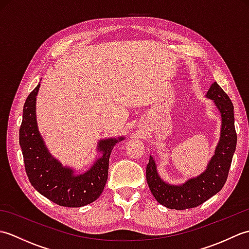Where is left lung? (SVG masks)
Masks as SVG:
<instances>
[{
    "label": "left lung",
    "instance_id": "1",
    "mask_svg": "<svg viewBox=\"0 0 249 249\" xmlns=\"http://www.w3.org/2000/svg\"><path fill=\"white\" fill-rule=\"evenodd\" d=\"M205 97L213 100L221 119L218 143L205 170L182 184H170L160 178L154 157L150 155L146 166L147 184L157 202L168 209L196 208L220 192L227 181L236 147L234 108L231 99L217 82L212 83Z\"/></svg>",
    "mask_w": 249,
    "mask_h": 249
}]
</instances>
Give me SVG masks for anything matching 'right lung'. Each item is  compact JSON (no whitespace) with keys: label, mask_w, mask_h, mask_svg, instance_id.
<instances>
[{"label":"right lung","mask_w":249,"mask_h":249,"mask_svg":"<svg viewBox=\"0 0 249 249\" xmlns=\"http://www.w3.org/2000/svg\"><path fill=\"white\" fill-rule=\"evenodd\" d=\"M39 87L40 83L25 100L19 130V143L26 174L32 186L52 202L67 208L88 205L102 195L108 178L111 152L125 137L100 139L96 147L99 156L83 173H77L73 168L63 166L52 156L38 130L36 97Z\"/></svg>","instance_id":"add662e5"}]
</instances>
